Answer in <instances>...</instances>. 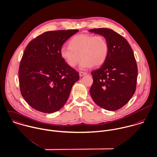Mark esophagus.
I'll return each instance as SVG.
<instances>
[{"instance_id":"esophagus-1","label":"esophagus","mask_w":157,"mask_h":157,"mask_svg":"<svg viewBox=\"0 0 157 157\" xmlns=\"http://www.w3.org/2000/svg\"><path fill=\"white\" fill-rule=\"evenodd\" d=\"M86 74H87L86 72H82V71H80V72H79V75H80V77H82V76H83V75H86Z\"/></svg>"}]
</instances>
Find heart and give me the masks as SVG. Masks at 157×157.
<instances>
[{
    "mask_svg": "<svg viewBox=\"0 0 157 157\" xmlns=\"http://www.w3.org/2000/svg\"><path fill=\"white\" fill-rule=\"evenodd\" d=\"M108 52V44L104 36L86 33L76 35L70 41L69 45H63L60 49L61 56L71 67L75 66L82 57L81 69L101 66Z\"/></svg>",
    "mask_w": 157,
    "mask_h": 157,
    "instance_id": "b5f03b06",
    "label": "heart"
}]
</instances>
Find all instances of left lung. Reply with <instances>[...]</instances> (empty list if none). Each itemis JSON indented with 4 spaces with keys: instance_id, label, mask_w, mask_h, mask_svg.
Instances as JSON below:
<instances>
[{
    "instance_id": "8db88e82",
    "label": "left lung",
    "mask_w": 157,
    "mask_h": 157,
    "mask_svg": "<svg viewBox=\"0 0 157 157\" xmlns=\"http://www.w3.org/2000/svg\"><path fill=\"white\" fill-rule=\"evenodd\" d=\"M105 38L108 52L102 66L91 72L93 83L90 95L94 102L108 111L126 104L136 90L137 64L128 41L114 30L99 28L89 30Z\"/></svg>"
}]
</instances>
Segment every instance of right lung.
Wrapping results in <instances>:
<instances>
[{"instance_id": "1", "label": "right lung", "mask_w": 157, "mask_h": 157, "mask_svg": "<svg viewBox=\"0 0 157 157\" xmlns=\"http://www.w3.org/2000/svg\"><path fill=\"white\" fill-rule=\"evenodd\" d=\"M78 30L45 32L32 40L23 53L19 69L21 94L35 109L52 113L67 101L79 74L60 54L63 44Z\"/></svg>"}]
</instances>
